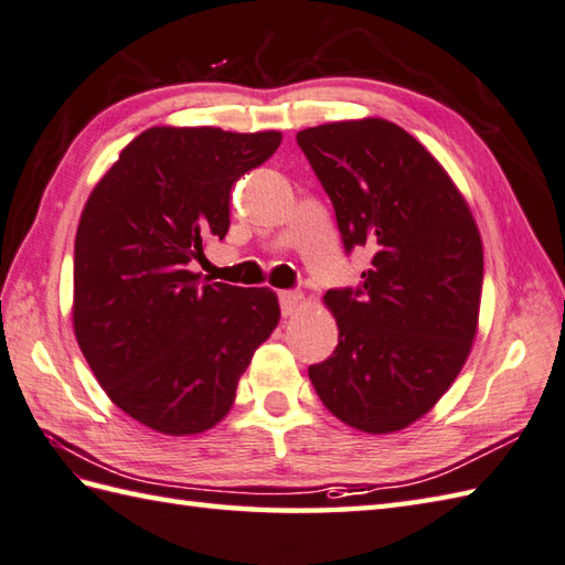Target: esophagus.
Instances as JSON below:
<instances>
[{"mask_svg": "<svg viewBox=\"0 0 565 565\" xmlns=\"http://www.w3.org/2000/svg\"><path fill=\"white\" fill-rule=\"evenodd\" d=\"M305 302V295L302 292H292V290H285L280 292V309H282V317H292L295 311L302 307Z\"/></svg>", "mask_w": 565, "mask_h": 565, "instance_id": "esophagus-1", "label": "esophagus"}]
</instances>
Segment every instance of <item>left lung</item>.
<instances>
[{
	"mask_svg": "<svg viewBox=\"0 0 565 565\" xmlns=\"http://www.w3.org/2000/svg\"><path fill=\"white\" fill-rule=\"evenodd\" d=\"M329 193L343 244L367 246L358 290H329V360L309 367L321 404L370 435L423 418L467 362L479 331L483 242L467 198L416 137L384 118L297 132Z\"/></svg>",
	"mask_w": 565,
	"mask_h": 565,
	"instance_id": "1",
	"label": "left lung"
}]
</instances>
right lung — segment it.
<instances>
[{"mask_svg":"<svg viewBox=\"0 0 565 565\" xmlns=\"http://www.w3.org/2000/svg\"><path fill=\"white\" fill-rule=\"evenodd\" d=\"M282 132L157 125L122 149L82 210L72 323L108 398L161 435L227 416L280 321L268 287L200 282L188 263L230 230V193Z\"/></svg>","mask_w":565,"mask_h":565,"instance_id":"add662e5","label":"right lung"}]
</instances>
